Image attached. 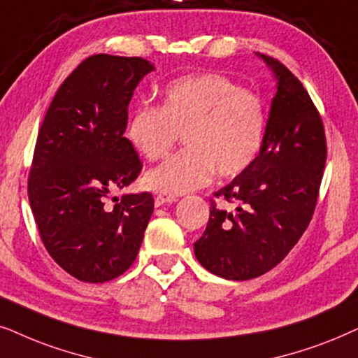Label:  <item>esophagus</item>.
<instances>
[{"instance_id": "34e87169", "label": "esophagus", "mask_w": 358, "mask_h": 358, "mask_svg": "<svg viewBox=\"0 0 358 358\" xmlns=\"http://www.w3.org/2000/svg\"><path fill=\"white\" fill-rule=\"evenodd\" d=\"M175 201H178V196H175V194L160 193L155 196V206H164L165 203H175Z\"/></svg>"}]
</instances>
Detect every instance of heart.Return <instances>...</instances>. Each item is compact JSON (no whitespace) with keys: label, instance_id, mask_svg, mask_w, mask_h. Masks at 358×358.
<instances>
[{"label":"heart","instance_id":"b5f03b06","mask_svg":"<svg viewBox=\"0 0 358 358\" xmlns=\"http://www.w3.org/2000/svg\"><path fill=\"white\" fill-rule=\"evenodd\" d=\"M182 132L183 149L145 173L147 187L182 194L219 176H236L259 155L265 136L260 98L222 75L176 78L166 85L162 106H139L131 114L127 137L141 155H166Z\"/></svg>","mask_w":358,"mask_h":358}]
</instances>
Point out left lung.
Segmentation results:
<instances>
[{
  "instance_id": "obj_1",
  "label": "left lung",
  "mask_w": 358,
  "mask_h": 358,
  "mask_svg": "<svg viewBox=\"0 0 358 358\" xmlns=\"http://www.w3.org/2000/svg\"><path fill=\"white\" fill-rule=\"evenodd\" d=\"M260 57L276 80L264 142L249 169L214 193L234 203V211L213 201L194 242L199 264L226 280L257 278L296 245L316 208L327 157L322 119L303 83L278 60Z\"/></svg>"
}]
</instances>
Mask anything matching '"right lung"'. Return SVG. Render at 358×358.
<instances>
[{"label":"right lung","mask_w":358,"mask_h":358,"mask_svg":"<svg viewBox=\"0 0 358 358\" xmlns=\"http://www.w3.org/2000/svg\"><path fill=\"white\" fill-rule=\"evenodd\" d=\"M154 70L141 57H88L57 90L39 129L31 209L47 252L80 282L104 283L129 268L154 213L150 193L108 204L142 170L124 131L134 90Z\"/></svg>","instance_id":"add662e5"}]
</instances>
